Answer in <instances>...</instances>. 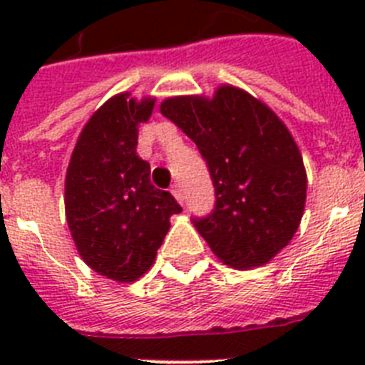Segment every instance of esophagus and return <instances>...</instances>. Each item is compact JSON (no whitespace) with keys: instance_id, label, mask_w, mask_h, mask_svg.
I'll list each match as a JSON object with an SVG mask.
<instances>
[{"instance_id":"1","label":"esophagus","mask_w":365,"mask_h":365,"mask_svg":"<svg viewBox=\"0 0 365 365\" xmlns=\"http://www.w3.org/2000/svg\"><path fill=\"white\" fill-rule=\"evenodd\" d=\"M172 193H173V197H175L180 205L185 202V192H182V188H180L179 182H175V185L172 186Z\"/></svg>"}]
</instances>
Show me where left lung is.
Segmentation results:
<instances>
[{"mask_svg":"<svg viewBox=\"0 0 365 365\" xmlns=\"http://www.w3.org/2000/svg\"><path fill=\"white\" fill-rule=\"evenodd\" d=\"M160 113L192 138L214 185V210L193 217L212 252L235 269L259 267L302 221L307 175L294 138L267 106L237 87L212 100L177 96Z\"/></svg>","mask_w":365,"mask_h":365,"instance_id":"1","label":"left lung"}]
</instances>
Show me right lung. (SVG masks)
<instances>
[{"mask_svg": "<svg viewBox=\"0 0 365 365\" xmlns=\"http://www.w3.org/2000/svg\"><path fill=\"white\" fill-rule=\"evenodd\" d=\"M130 95L108 100L89 118L74 146L66 175V215L78 254L95 272L115 282H135L153 265L182 212L166 190L150 180V163L137 155V125L155 100Z\"/></svg>", "mask_w": 365, "mask_h": 365, "instance_id": "1", "label": "right lung"}]
</instances>
